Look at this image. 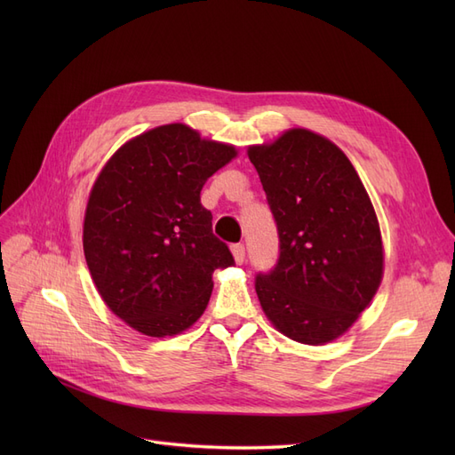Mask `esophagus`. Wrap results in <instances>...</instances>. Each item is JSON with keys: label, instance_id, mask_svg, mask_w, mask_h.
Wrapping results in <instances>:
<instances>
[{"label": "esophagus", "instance_id": "esophagus-1", "mask_svg": "<svg viewBox=\"0 0 455 455\" xmlns=\"http://www.w3.org/2000/svg\"><path fill=\"white\" fill-rule=\"evenodd\" d=\"M231 254H233V259H235V264H243L244 261V246L243 244H233L231 246Z\"/></svg>", "mask_w": 455, "mask_h": 455}]
</instances>
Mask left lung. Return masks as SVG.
Returning a JSON list of instances; mask_svg holds the SVG:
<instances>
[{"mask_svg":"<svg viewBox=\"0 0 455 455\" xmlns=\"http://www.w3.org/2000/svg\"><path fill=\"white\" fill-rule=\"evenodd\" d=\"M246 154L281 243L277 266L256 277L259 306L283 336L324 346L347 332L381 284L374 204L347 156L309 129H288Z\"/></svg>","mask_w":455,"mask_h":455,"instance_id":"left-lung-1","label":"left lung"}]
</instances>
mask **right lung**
Segmentation results:
<instances>
[{
    "instance_id": "right-lung-1",
    "label": "right lung",
    "mask_w": 455,
    "mask_h": 455,
    "mask_svg": "<svg viewBox=\"0 0 455 455\" xmlns=\"http://www.w3.org/2000/svg\"><path fill=\"white\" fill-rule=\"evenodd\" d=\"M235 157V146L169 123L123 144L96 176L84 218L87 267L109 311L136 332L182 334L209 306L214 269L233 266L201 189Z\"/></svg>"
}]
</instances>
